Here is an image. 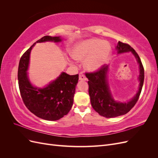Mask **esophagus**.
<instances>
[{
    "label": "esophagus",
    "instance_id": "obj_1",
    "mask_svg": "<svg viewBox=\"0 0 158 158\" xmlns=\"http://www.w3.org/2000/svg\"><path fill=\"white\" fill-rule=\"evenodd\" d=\"M79 80H82H82L84 81V80H86L87 78H86V77H85V76L82 73H79Z\"/></svg>",
    "mask_w": 158,
    "mask_h": 158
}]
</instances>
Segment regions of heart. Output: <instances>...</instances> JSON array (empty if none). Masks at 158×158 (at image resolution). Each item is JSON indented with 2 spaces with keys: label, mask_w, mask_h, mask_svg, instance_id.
<instances>
[{
  "label": "heart",
  "mask_w": 158,
  "mask_h": 158,
  "mask_svg": "<svg viewBox=\"0 0 158 158\" xmlns=\"http://www.w3.org/2000/svg\"><path fill=\"white\" fill-rule=\"evenodd\" d=\"M111 47L107 42L97 39L88 40L76 44L71 51L76 60L84 59V66L89 70H96L106 63L111 54Z\"/></svg>",
  "instance_id": "b5f03b06"
}]
</instances>
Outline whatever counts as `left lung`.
Returning a JSON list of instances; mask_svg holds the SVG:
<instances>
[{"instance_id":"1","label":"left lung","mask_w":158,"mask_h":158,"mask_svg":"<svg viewBox=\"0 0 158 158\" xmlns=\"http://www.w3.org/2000/svg\"><path fill=\"white\" fill-rule=\"evenodd\" d=\"M118 53L131 51L135 56L140 66V87L136 96L127 103L116 102L110 92L107 82L108 66L103 65L98 70L92 73H85L88 79V92L92 106L100 115L106 118H112L123 115L135 106L141 93L144 80V69L139 56L132 47L127 44L118 41L117 46Z\"/></svg>"}]
</instances>
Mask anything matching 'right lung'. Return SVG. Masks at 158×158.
I'll return each mask as SVG.
<instances>
[{
  "label": "right lung",
  "instance_id": "obj_1",
  "mask_svg": "<svg viewBox=\"0 0 158 158\" xmlns=\"http://www.w3.org/2000/svg\"><path fill=\"white\" fill-rule=\"evenodd\" d=\"M52 41L59 42V37L46 35L36 42ZM33 44L22 56L18 70L19 89L26 107L37 117L47 121H56L63 117L71 109L74 102L75 88L78 74L69 75L62 73L45 88L33 87L27 76L26 71Z\"/></svg>",
  "mask_w": 158,
  "mask_h": 158
}]
</instances>
